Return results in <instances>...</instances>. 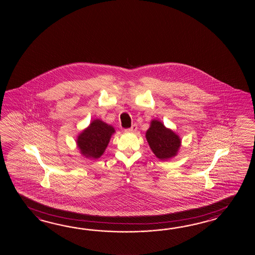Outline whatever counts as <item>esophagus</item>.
Instances as JSON below:
<instances>
[{
    "instance_id": "34e87169",
    "label": "esophagus",
    "mask_w": 255,
    "mask_h": 255,
    "mask_svg": "<svg viewBox=\"0 0 255 255\" xmlns=\"http://www.w3.org/2000/svg\"><path fill=\"white\" fill-rule=\"evenodd\" d=\"M136 129H137V126L133 125L130 128H128V129H126V132H135L136 131Z\"/></svg>"
}]
</instances>
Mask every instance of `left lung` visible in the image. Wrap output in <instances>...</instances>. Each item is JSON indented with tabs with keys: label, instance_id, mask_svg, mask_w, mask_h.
<instances>
[{
	"label": "left lung",
	"instance_id": "left-lung-1",
	"mask_svg": "<svg viewBox=\"0 0 255 255\" xmlns=\"http://www.w3.org/2000/svg\"><path fill=\"white\" fill-rule=\"evenodd\" d=\"M146 138L152 152L160 160L177 156L181 146L179 135L166 128L159 120H151L149 128L146 130Z\"/></svg>",
	"mask_w": 255,
	"mask_h": 255
}]
</instances>
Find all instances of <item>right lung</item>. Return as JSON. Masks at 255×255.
<instances>
[{
    "instance_id": "add662e5",
    "label": "right lung",
    "mask_w": 255,
    "mask_h": 255,
    "mask_svg": "<svg viewBox=\"0 0 255 255\" xmlns=\"http://www.w3.org/2000/svg\"><path fill=\"white\" fill-rule=\"evenodd\" d=\"M114 128L101 120H94L82 131L76 138V146L84 157L97 159L108 147Z\"/></svg>"
}]
</instances>
